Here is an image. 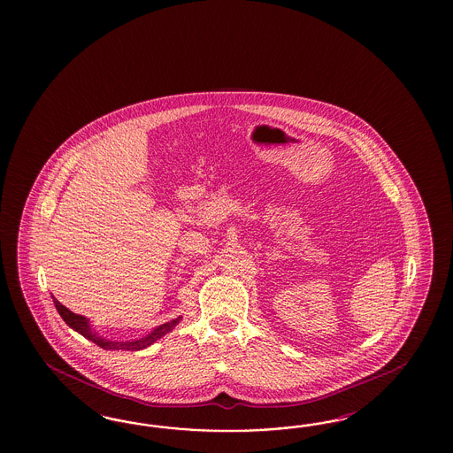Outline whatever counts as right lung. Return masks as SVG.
Here are the masks:
<instances>
[{
    "mask_svg": "<svg viewBox=\"0 0 453 453\" xmlns=\"http://www.w3.org/2000/svg\"><path fill=\"white\" fill-rule=\"evenodd\" d=\"M53 301H55L56 309H58L59 316L63 317V320L68 324L71 329L80 332L86 339H89L91 342L96 343L101 349H106V350H139V349H144V347H148V345L156 342L157 339H161L169 330L174 329L179 322V319H174V320L167 322L165 326L157 327V329L151 332L148 337L139 339V341H133V342H111V341H106V339H103V337H97L95 332H91L86 317L78 316V314L71 312L68 307H65L61 302L56 301V299H53Z\"/></svg>",
    "mask_w": 453,
    "mask_h": 453,
    "instance_id": "add662e5",
    "label": "right lung"
}]
</instances>
